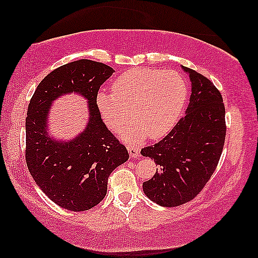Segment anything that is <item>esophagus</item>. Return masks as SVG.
<instances>
[{
    "label": "esophagus",
    "instance_id": "obj_1",
    "mask_svg": "<svg viewBox=\"0 0 258 258\" xmlns=\"http://www.w3.org/2000/svg\"><path fill=\"white\" fill-rule=\"evenodd\" d=\"M126 149H128L130 158H137V156H140V149L137 148V147L129 145L128 147H126Z\"/></svg>",
    "mask_w": 258,
    "mask_h": 258
}]
</instances>
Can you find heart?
I'll list each match as a JSON object with an SVG mask.
<instances>
[{
    "label": "heart",
    "mask_w": 258,
    "mask_h": 258,
    "mask_svg": "<svg viewBox=\"0 0 258 258\" xmlns=\"http://www.w3.org/2000/svg\"><path fill=\"white\" fill-rule=\"evenodd\" d=\"M186 97V83L178 72L133 69L113 82L112 92L97 93L96 104L106 125L115 132L132 116L133 122L122 135L137 142L146 135L153 140L167 135L182 112Z\"/></svg>",
    "instance_id": "obj_1"
}]
</instances>
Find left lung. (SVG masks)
Instances as JSON below:
<instances>
[{"mask_svg":"<svg viewBox=\"0 0 258 258\" xmlns=\"http://www.w3.org/2000/svg\"><path fill=\"white\" fill-rule=\"evenodd\" d=\"M189 76L190 97L185 116L168 135L141 150L159 168L143 192L165 207L195 199L215 172L225 142V106L218 89L210 79L181 66Z\"/></svg>","mask_w":258,"mask_h":258,"instance_id":"left-lung-1","label":"left lung"}]
</instances>
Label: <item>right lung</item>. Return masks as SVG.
Masks as SVG:
<instances>
[{
	"label": "right lung",
	"mask_w": 258,
	"mask_h": 258,
	"mask_svg": "<svg viewBox=\"0 0 258 258\" xmlns=\"http://www.w3.org/2000/svg\"><path fill=\"white\" fill-rule=\"evenodd\" d=\"M115 72L103 62L80 59L48 73L36 88L26 117V162L40 189L63 209L86 211L104 199L111 172L129 159L103 122L96 104L100 85ZM77 93L88 100L89 119L82 133L58 142L48 133L51 103Z\"/></svg>",
	"instance_id": "obj_1"
}]
</instances>
